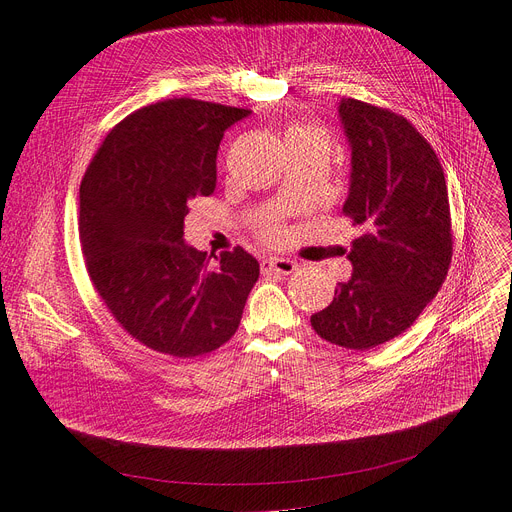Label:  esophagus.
Wrapping results in <instances>:
<instances>
[{
    "mask_svg": "<svg viewBox=\"0 0 512 512\" xmlns=\"http://www.w3.org/2000/svg\"><path fill=\"white\" fill-rule=\"evenodd\" d=\"M263 274H276V276H288L297 270V261L288 257H270L261 263Z\"/></svg>",
    "mask_w": 512,
    "mask_h": 512,
    "instance_id": "34e87169",
    "label": "esophagus"
}]
</instances>
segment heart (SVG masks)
Returning <instances> with one entry per match:
<instances>
[{
  "label": "heart",
  "mask_w": 512,
  "mask_h": 512,
  "mask_svg": "<svg viewBox=\"0 0 512 512\" xmlns=\"http://www.w3.org/2000/svg\"><path fill=\"white\" fill-rule=\"evenodd\" d=\"M294 137H321V139H324V134H321L317 128H311V126H292L286 132V141L294 139Z\"/></svg>",
  "instance_id": "obj_1"
}]
</instances>
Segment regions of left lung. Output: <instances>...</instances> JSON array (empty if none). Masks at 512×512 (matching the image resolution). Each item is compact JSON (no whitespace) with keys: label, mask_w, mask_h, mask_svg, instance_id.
Listing matches in <instances>:
<instances>
[{"label":"left lung","mask_w":512,"mask_h":512,"mask_svg":"<svg viewBox=\"0 0 512 512\" xmlns=\"http://www.w3.org/2000/svg\"><path fill=\"white\" fill-rule=\"evenodd\" d=\"M338 116L353 166L342 213L363 234L348 253L351 280L311 326L332 344L367 351L411 328L446 280L450 203L436 151L407 118L351 97Z\"/></svg>","instance_id":"1"}]
</instances>
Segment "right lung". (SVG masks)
Listing matches in <instances>:
<instances>
[{"label":"right lung","instance_id":"obj_1","mask_svg":"<svg viewBox=\"0 0 512 512\" xmlns=\"http://www.w3.org/2000/svg\"><path fill=\"white\" fill-rule=\"evenodd\" d=\"M249 114L188 97L141 107L110 130L80 182L89 278L118 324L157 353L191 359L220 348L259 278L245 249L209 265L184 242L188 203L215 191L226 128Z\"/></svg>","mask_w":512,"mask_h":512}]
</instances>
